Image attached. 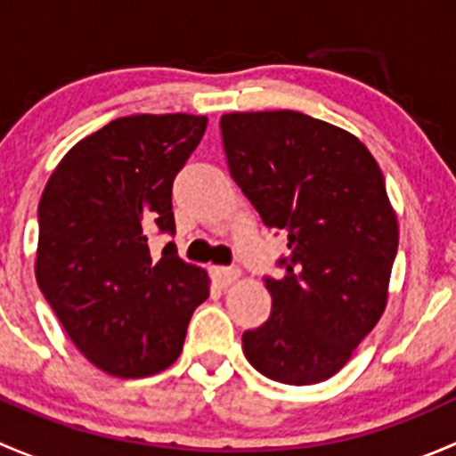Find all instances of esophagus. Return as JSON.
<instances>
[{"label":"esophagus","mask_w":456,"mask_h":456,"mask_svg":"<svg viewBox=\"0 0 456 456\" xmlns=\"http://www.w3.org/2000/svg\"><path fill=\"white\" fill-rule=\"evenodd\" d=\"M240 271L233 269V266H211V278L218 287H229L232 282H236Z\"/></svg>","instance_id":"esophagus-1"}]
</instances>
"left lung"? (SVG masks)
<instances>
[{"mask_svg": "<svg viewBox=\"0 0 456 456\" xmlns=\"http://www.w3.org/2000/svg\"><path fill=\"white\" fill-rule=\"evenodd\" d=\"M220 132L229 174L289 247L245 357L280 384L329 379L388 300L399 227L379 165L357 136L293 110L223 114Z\"/></svg>", "mask_w": 456, "mask_h": 456, "instance_id": "1", "label": "left lung"}]
</instances>
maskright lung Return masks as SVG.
Instances as JSON below:
<instances>
[{
  "instance_id": "right-lung-1",
  "label": "right lung",
  "mask_w": 456,
  "mask_h": 456,
  "mask_svg": "<svg viewBox=\"0 0 456 456\" xmlns=\"http://www.w3.org/2000/svg\"><path fill=\"white\" fill-rule=\"evenodd\" d=\"M207 117L134 114L77 142L39 200L35 275L75 346L117 377H147L178 360L209 280L167 242L172 185Z\"/></svg>"
}]
</instances>
